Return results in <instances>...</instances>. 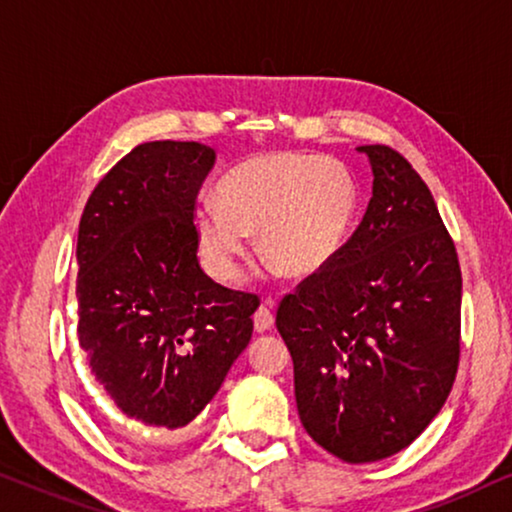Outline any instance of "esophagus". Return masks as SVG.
<instances>
[{"label":"esophagus","instance_id":"obj_1","mask_svg":"<svg viewBox=\"0 0 512 512\" xmlns=\"http://www.w3.org/2000/svg\"><path fill=\"white\" fill-rule=\"evenodd\" d=\"M252 323H255L257 332L271 330V325H274V313H271V309H269V302L262 304L260 309L255 311V316H252Z\"/></svg>","mask_w":512,"mask_h":512}]
</instances>
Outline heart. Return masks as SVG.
<instances>
[{
	"label": "heart",
	"instance_id": "b5f03b06",
	"mask_svg": "<svg viewBox=\"0 0 512 512\" xmlns=\"http://www.w3.org/2000/svg\"><path fill=\"white\" fill-rule=\"evenodd\" d=\"M356 213V185L335 159L313 154H262L222 177L215 201L192 213L196 250L217 281L241 276L250 234L262 255L285 274L327 267L346 241Z\"/></svg>",
	"mask_w": 512,
	"mask_h": 512
}]
</instances>
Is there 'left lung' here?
I'll use <instances>...</instances> for the list:
<instances>
[{
    "label": "left lung",
    "instance_id": "obj_1",
    "mask_svg": "<svg viewBox=\"0 0 512 512\" xmlns=\"http://www.w3.org/2000/svg\"><path fill=\"white\" fill-rule=\"evenodd\" d=\"M372 199L335 260L276 311L306 433L349 463L412 445L459 367L461 269L431 189L395 149L363 145Z\"/></svg>",
    "mask_w": 512,
    "mask_h": 512
}]
</instances>
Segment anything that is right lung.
<instances>
[{
	"label": "right lung",
	"instance_id": "1",
	"mask_svg": "<svg viewBox=\"0 0 512 512\" xmlns=\"http://www.w3.org/2000/svg\"><path fill=\"white\" fill-rule=\"evenodd\" d=\"M215 166L201 142H145L98 182L79 222V346L126 417L182 428L252 337L255 295L196 257L192 213Z\"/></svg>",
	"mask_w": 512,
	"mask_h": 512
}]
</instances>
